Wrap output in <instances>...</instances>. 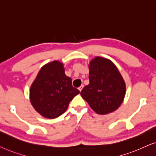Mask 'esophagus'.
<instances>
[{
  "label": "esophagus",
  "instance_id": "obj_1",
  "mask_svg": "<svg viewBox=\"0 0 156 156\" xmlns=\"http://www.w3.org/2000/svg\"><path fill=\"white\" fill-rule=\"evenodd\" d=\"M83 87H84V85H81L80 86L78 87V90H80V91L82 90V89H83Z\"/></svg>",
  "mask_w": 156,
  "mask_h": 156
}]
</instances>
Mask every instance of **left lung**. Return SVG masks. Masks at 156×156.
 I'll return each instance as SVG.
<instances>
[{
	"label": "left lung",
	"mask_w": 156,
	"mask_h": 156,
	"mask_svg": "<svg viewBox=\"0 0 156 156\" xmlns=\"http://www.w3.org/2000/svg\"><path fill=\"white\" fill-rule=\"evenodd\" d=\"M90 83L80 95L96 113L105 115L116 110L124 100L126 85L114 63L96 57L89 66Z\"/></svg>",
	"instance_id": "1"
}]
</instances>
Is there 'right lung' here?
I'll return each mask as SVG.
<instances>
[{"label":"right lung","instance_id":"1","mask_svg":"<svg viewBox=\"0 0 156 156\" xmlns=\"http://www.w3.org/2000/svg\"><path fill=\"white\" fill-rule=\"evenodd\" d=\"M80 91L66 76L63 65L53 61L44 66L30 87V101L35 110L46 118L58 117Z\"/></svg>","mask_w":156,"mask_h":156}]
</instances>
